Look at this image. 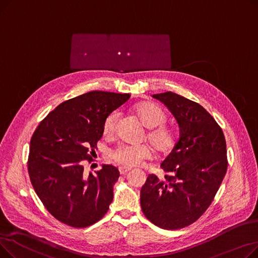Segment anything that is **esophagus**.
<instances>
[{
	"instance_id": "1",
	"label": "esophagus",
	"mask_w": 258,
	"mask_h": 258,
	"mask_svg": "<svg viewBox=\"0 0 258 258\" xmlns=\"http://www.w3.org/2000/svg\"><path fill=\"white\" fill-rule=\"evenodd\" d=\"M131 169L130 168H124V167H119V172L120 174H124L126 172H128Z\"/></svg>"
}]
</instances>
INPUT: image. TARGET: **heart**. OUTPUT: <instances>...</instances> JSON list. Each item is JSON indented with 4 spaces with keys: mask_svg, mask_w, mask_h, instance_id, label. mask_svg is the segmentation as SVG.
Segmentation results:
<instances>
[{
    "mask_svg": "<svg viewBox=\"0 0 258 258\" xmlns=\"http://www.w3.org/2000/svg\"><path fill=\"white\" fill-rule=\"evenodd\" d=\"M133 111L141 123L150 128L146 132V140L161 156L170 154L178 142V134L174 128L165 124L167 116L162 108L154 102L142 101L133 107ZM119 115L117 112L108 114L102 125L103 135L112 137L116 132ZM152 156V148L146 145H120L110 153V160L120 167L132 168L142 164Z\"/></svg>",
    "mask_w": 258,
    "mask_h": 258,
    "instance_id": "b5f03b06",
    "label": "heart"
}]
</instances>
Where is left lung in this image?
Instances as JSON below:
<instances>
[{"instance_id":"obj_1","label":"left lung","mask_w":258,"mask_h":258,"mask_svg":"<svg viewBox=\"0 0 258 258\" xmlns=\"http://www.w3.org/2000/svg\"><path fill=\"white\" fill-rule=\"evenodd\" d=\"M177 119L180 138L162 162L164 178L150 174L140 192L144 215L156 226L178 230L197 222L211 205L228 168L222 127L201 104L181 95H153Z\"/></svg>"}]
</instances>
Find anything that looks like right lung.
I'll return each instance as SVG.
<instances>
[{
    "instance_id": "right-lung-1",
    "label": "right lung",
    "mask_w": 258,
    "mask_h": 258,
    "mask_svg": "<svg viewBox=\"0 0 258 258\" xmlns=\"http://www.w3.org/2000/svg\"><path fill=\"white\" fill-rule=\"evenodd\" d=\"M130 94L92 91L66 100L34 131L27 166L31 184L45 208L57 221L86 228L101 220L113 201L119 170L102 165L84 174V163L101 139L105 117L126 102Z\"/></svg>"
}]
</instances>
